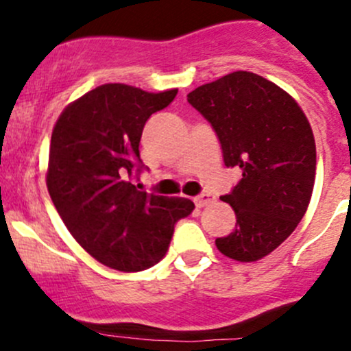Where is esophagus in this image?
Segmentation results:
<instances>
[{"mask_svg": "<svg viewBox=\"0 0 351 351\" xmlns=\"http://www.w3.org/2000/svg\"><path fill=\"white\" fill-rule=\"evenodd\" d=\"M214 200H215V197L210 195V193H202V195L193 198V202H195L197 207H205V205L212 204Z\"/></svg>", "mask_w": 351, "mask_h": 351, "instance_id": "34e87169", "label": "esophagus"}]
</instances>
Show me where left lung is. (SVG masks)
I'll return each instance as SVG.
<instances>
[{
	"label": "left lung",
	"mask_w": 351,
	"mask_h": 351,
	"mask_svg": "<svg viewBox=\"0 0 351 351\" xmlns=\"http://www.w3.org/2000/svg\"><path fill=\"white\" fill-rule=\"evenodd\" d=\"M186 97L214 127L226 166L243 171L234 190L221 197L234 210L236 228L215 246L231 260H261L292 234L309 207L316 178L309 120L285 90L247 71Z\"/></svg>",
	"instance_id": "obj_1"
}]
</instances>
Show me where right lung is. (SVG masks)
I'll list each match as a JSON object with an SVG mask.
<instances>
[{"label": "right lung", "instance_id": "right-lung-1", "mask_svg": "<svg viewBox=\"0 0 351 351\" xmlns=\"http://www.w3.org/2000/svg\"><path fill=\"white\" fill-rule=\"evenodd\" d=\"M176 93L101 84L71 101L52 129L49 195L77 244L113 270L141 271L161 261L175 222L195 207L189 198L141 192L130 182L144 123Z\"/></svg>", "mask_w": 351, "mask_h": 351}]
</instances>
